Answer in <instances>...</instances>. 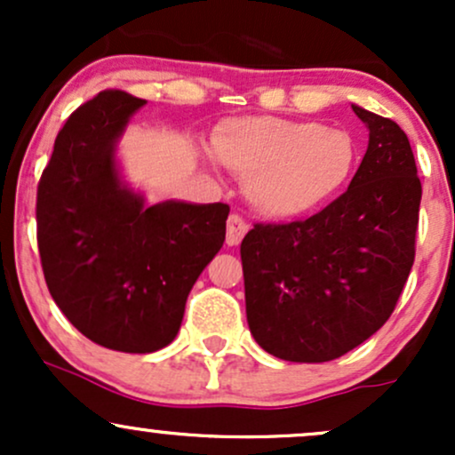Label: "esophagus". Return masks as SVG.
<instances>
[{
	"label": "esophagus",
	"mask_w": 455,
	"mask_h": 455,
	"mask_svg": "<svg viewBox=\"0 0 455 455\" xmlns=\"http://www.w3.org/2000/svg\"><path fill=\"white\" fill-rule=\"evenodd\" d=\"M245 233H248V222L242 216H237V213H231L227 220V243L239 245Z\"/></svg>",
	"instance_id": "34e87169"
}]
</instances>
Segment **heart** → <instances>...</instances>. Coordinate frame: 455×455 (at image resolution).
Returning a JSON list of instances; mask_svg holds the SVG:
<instances>
[{"instance_id":"b5f03b06","label":"heart","mask_w":455,"mask_h":455,"mask_svg":"<svg viewBox=\"0 0 455 455\" xmlns=\"http://www.w3.org/2000/svg\"><path fill=\"white\" fill-rule=\"evenodd\" d=\"M213 151L245 177L252 205L271 218L321 210L357 166V145L348 132L278 117L227 119L213 132Z\"/></svg>"}]
</instances>
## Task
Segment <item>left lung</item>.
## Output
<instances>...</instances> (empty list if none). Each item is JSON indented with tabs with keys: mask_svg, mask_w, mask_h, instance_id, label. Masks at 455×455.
<instances>
[{
	"mask_svg": "<svg viewBox=\"0 0 455 455\" xmlns=\"http://www.w3.org/2000/svg\"><path fill=\"white\" fill-rule=\"evenodd\" d=\"M370 130L348 190L306 220L254 224L242 242L245 315L284 362L342 357L377 333L415 260L421 181L398 124L353 104Z\"/></svg>",
	"mask_w": 455,
	"mask_h": 455,
	"instance_id": "8db88e82",
	"label": "left lung"
}]
</instances>
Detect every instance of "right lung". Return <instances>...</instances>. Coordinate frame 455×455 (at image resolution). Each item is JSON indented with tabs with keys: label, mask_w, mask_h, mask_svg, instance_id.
<instances>
[{
	"label": "right lung",
	"mask_w": 455,
	"mask_h": 455,
	"mask_svg": "<svg viewBox=\"0 0 455 455\" xmlns=\"http://www.w3.org/2000/svg\"><path fill=\"white\" fill-rule=\"evenodd\" d=\"M145 100L104 90L68 117L36 196L49 293L92 342L154 353L175 340L190 289L222 248L228 205L145 207L122 186L115 143Z\"/></svg>",
	"instance_id": "obj_1"
}]
</instances>
